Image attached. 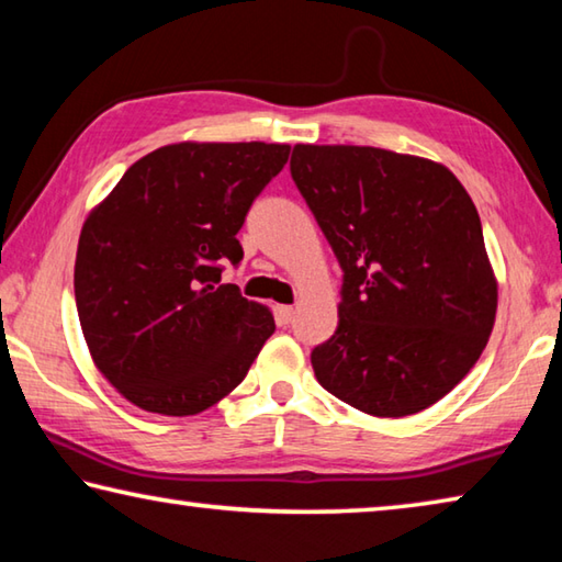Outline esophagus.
I'll list each match as a JSON object with an SVG mask.
<instances>
[{"mask_svg": "<svg viewBox=\"0 0 562 562\" xmlns=\"http://www.w3.org/2000/svg\"><path fill=\"white\" fill-rule=\"evenodd\" d=\"M274 317H278L280 325H290L292 317H294V307H290V304H278V310H274Z\"/></svg>", "mask_w": 562, "mask_h": 562, "instance_id": "obj_1", "label": "esophagus"}]
</instances>
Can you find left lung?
Segmentation results:
<instances>
[{"instance_id":"left-lung-1","label":"left lung","mask_w":562,"mask_h":562,"mask_svg":"<svg viewBox=\"0 0 562 562\" xmlns=\"http://www.w3.org/2000/svg\"><path fill=\"white\" fill-rule=\"evenodd\" d=\"M290 173L345 272L337 331L312 349L317 382L372 416L424 412L496 322L471 195L446 166L372 146L297 144Z\"/></svg>"}]
</instances>
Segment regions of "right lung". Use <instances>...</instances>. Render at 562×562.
Wrapping results in <instances>:
<instances>
[{"label":"right lung","instance_id":"obj_1","mask_svg":"<svg viewBox=\"0 0 562 562\" xmlns=\"http://www.w3.org/2000/svg\"><path fill=\"white\" fill-rule=\"evenodd\" d=\"M284 144H170L136 160L81 227L74 294L93 364L144 412L201 414L243 382L272 312L221 284Z\"/></svg>","mask_w":562,"mask_h":562}]
</instances>
